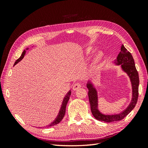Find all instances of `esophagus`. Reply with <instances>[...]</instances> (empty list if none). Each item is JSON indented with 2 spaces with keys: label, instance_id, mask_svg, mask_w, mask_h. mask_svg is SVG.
Listing matches in <instances>:
<instances>
[{
  "label": "esophagus",
  "instance_id": "1",
  "mask_svg": "<svg viewBox=\"0 0 148 148\" xmlns=\"http://www.w3.org/2000/svg\"><path fill=\"white\" fill-rule=\"evenodd\" d=\"M81 85L80 83H75V84H74L73 86H72V89H73L74 91H76V90H77V89H79V88H81Z\"/></svg>",
  "mask_w": 148,
  "mask_h": 148
}]
</instances>
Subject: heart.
<instances>
[{
  "label": "heart",
  "mask_w": 148,
  "mask_h": 148,
  "mask_svg": "<svg viewBox=\"0 0 148 148\" xmlns=\"http://www.w3.org/2000/svg\"><path fill=\"white\" fill-rule=\"evenodd\" d=\"M100 58H101V54L97 55V56L95 57V62H98Z\"/></svg>",
  "instance_id": "b5f03b06"
}]
</instances>
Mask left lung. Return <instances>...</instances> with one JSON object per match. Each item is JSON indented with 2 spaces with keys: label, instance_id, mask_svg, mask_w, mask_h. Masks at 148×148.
<instances>
[{
  "label": "left lung",
  "instance_id": "1",
  "mask_svg": "<svg viewBox=\"0 0 148 148\" xmlns=\"http://www.w3.org/2000/svg\"><path fill=\"white\" fill-rule=\"evenodd\" d=\"M114 63L116 65H120L121 70L129 77L132 84V98L131 102L127 108L122 112L113 114H106L100 112L99 109L98 92L96 88L90 80L88 81L86 83L87 88L88 89L89 102L92 114L97 120L105 123L118 121L123 119L135 108L139 96V74L136 68L132 55L125 48L123 45H121V51Z\"/></svg>",
  "mask_w": 148,
  "mask_h": 148
}]
</instances>
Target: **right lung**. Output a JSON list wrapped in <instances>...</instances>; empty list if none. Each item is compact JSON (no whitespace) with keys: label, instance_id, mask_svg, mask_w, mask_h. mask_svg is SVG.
<instances>
[{"label":"right lung","instance_id":"add662e5","mask_svg":"<svg viewBox=\"0 0 148 148\" xmlns=\"http://www.w3.org/2000/svg\"><path fill=\"white\" fill-rule=\"evenodd\" d=\"M28 49H29V48H26V49L24 50V51H23V53H22V54H21L20 57L19 58L18 60H16V61L15 62L14 65H15L16 64H17L19 62H20L21 60L23 58L24 56H25V53H26V50H27ZM71 95V90L69 91V92H67V93L66 94V95L65 96L64 99H63V101H62V103L59 112H58V114L57 116H56V118L55 119V120L53 121V122H51V123H49V125H46V127H44L48 128V127H51L52 126H54V125H56L58 124L62 120V119H63V118L64 117L65 114L66 106H67L69 100V99H70ZM39 128H41V127H39Z\"/></svg>","mask_w":148,"mask_h":148}]
</instances>
